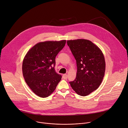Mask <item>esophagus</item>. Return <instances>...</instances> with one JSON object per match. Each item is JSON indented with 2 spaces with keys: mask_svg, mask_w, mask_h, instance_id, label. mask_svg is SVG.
Here are the masks:
<instances>
[{
  "mask_svg": "<svg viewBox=\"0 0 128 128\" xmlns=\"http://www.w3.org/2000/svg\"><path fill=\"white\" fill-rule=\"evenodd\" d=\"M62 78L64 79H66L68 78V75L66 74H64L62 76Z\"/></svg>",
  "mask_w": 128,
  "mask_h": 128,
  "instance_id": "esophagus-1",
  "label": "esophagus"
}]
</instances>
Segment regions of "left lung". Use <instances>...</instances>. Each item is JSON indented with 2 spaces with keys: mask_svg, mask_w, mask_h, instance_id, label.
<instances>
[{
  "mask_svg": "<svg viewBox=\"0 0 128 128\" xmlns=\"http://www.w3.org/2000/svg\"><path fill=\"white\" fill-rule=\"evenodd\" d=\"M67 44L76 60V78L70 86L79 95L86 96L100 86L104 76V55L91 41L84 39L67 40Z\"/></svg>",
  "mask_w": 128,
  "mask_h": 128,
  "instance_id": "obj_1",
  "label": "left lung"
}]
</instances>
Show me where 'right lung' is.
Wrapping results in <instances>:
<instances>
[{"instance_id":"1","label":"right lung","mask_w":128,"mask_h":128,"mask_svg":"<svg viewBox=\"0 0 128 128\" xmlns=\"http://www.w3.org/2000/svg\"><path fill=\"white\" fill-rule=\"evenodd\" d=\"M66 42V40L38 42L25 56L23 77L32 90L41 98L51 94L61 80L62 75L55 70V58Z\"/></svg>"}]
</instances>
